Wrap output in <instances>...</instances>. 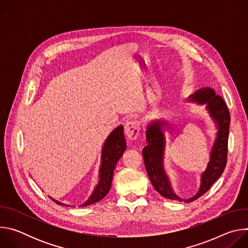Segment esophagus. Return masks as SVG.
<instances>
[{"instance_id": "obj_1", "label": "esophagus", "mask_w": 248, "mask_h": 248, "mask_svg": "<svg viewBox=\"0 0 248 248\" xmlns=\"http://www.w3.org/2000/svg\"><path fill=\"white\" fill-rule=\"evenodd\" d=\"M141 129L140 123L138 121H129L124 125V133L128 139L134 140L139 136Z\"/></svg>"}]
</instances>
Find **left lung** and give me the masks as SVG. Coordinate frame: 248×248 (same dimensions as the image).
Returning a JSON list of instances; mask_svg holds the SVG:
<instances>
[{"label":"left lung","mask_w":248,"mask_h":248,"mask_svg":"<svg viewBox=\"0 0 248 248\" xmlns=\"http://www.w3.org/2000/svg\"><path fill=\"white\" fill-rule=\"evenodd\" d=\"M189 98L200 104H207V109L212 118L217 123L219 130L216 142L211 151L210 162L206 170L202 173L200 189L195 196L185 200V202H192L202 196L222 175L228 159V139L231 123L230 111L226 102L221 96L216 95L213 89H199ZM162 124V122H154L146 130L148 144L142 150L145 168L153 187L161 196L171 200L184 201L173 193L163 168L165 139L163 131L161 130Z\"/></svg>","instance_id":"left-lung-1"}]
</instances>
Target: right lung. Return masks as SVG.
Segmentation results:
<instances>
[{"instance_id": "1", "label": "right lung", "mask_w": 248, "mask_h": 248, "mask_svg": "<svg viewBox=\"0 0 248 248\" xmlns=\"http://www.w3.org/2000/svg\"><path fill=\"white\" fill-rule=\"evenodd\" d=\"M126 149V142L124 135V126H118L113 132L108 136L107 140L103 146L102 150V162H101V169H100V180L99 184L95 187L92 195L90 198L81 206H88L94 204L101 199H103L106 195L108 194L113 181V173L116 168V165L120 158L122 157L124 151ZM52 199V198H51ZM55 203L62 206L64 205L61 202H58L55 199H52Z\"/></svg>"}]
</instances>
